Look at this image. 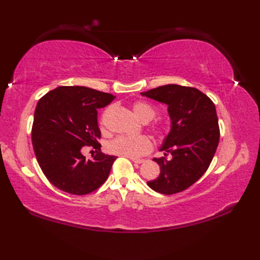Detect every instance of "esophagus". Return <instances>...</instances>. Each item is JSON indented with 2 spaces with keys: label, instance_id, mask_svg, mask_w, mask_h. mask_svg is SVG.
Masks as SVG:
<instances>
[{
  "label": "esophagus",
  "instance_id": "esophagus-1",
  "mask_svg": "<svg viewBox=\"0 0 260 260\" xmlns=\"http://www.w3.org/2000/svg\"><path fill=\"white\" fill-rule=\"evenodd\" d=\"M133 162H137V164H142L144 162V159H140V158H130Z\"/></svg>",
  "mask_w": 260,
  "mask_h": 260
}]
</instances>
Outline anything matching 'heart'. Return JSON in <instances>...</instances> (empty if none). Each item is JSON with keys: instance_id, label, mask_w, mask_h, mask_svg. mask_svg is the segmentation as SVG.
<instances>
[{"instance_id": "heart-1", "label": "heart", "mask_w": 260, "mask_h": 260, "mask_svg": "<svg viewBox=\"0 0 260 260\" xmlns=\"http://www.w3.org/2000/svg\"><path fill=\"white\" fill-rule=\"evenodd\" d=\"M133 111L142 121H152L157 116V109L154 105L145 101H138L133 104ZM153 130L158 137H165L167 135V125L162 122H156L153 125ZM153 149V143L151 139L146 136L127 137L120 136L114 139L108 144V151L112 154L137 158V157L148 154Z\"/></svg>"}]
</instances>
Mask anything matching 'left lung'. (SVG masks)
I'll return each instance as SVG.
<instances>
[{"label":"left lung","mask_w":260,"mask_h":260,"mask_svg":"<svg viewBox=\"0 0 260 260\" xmlns=\"http://www.w3.org/2000/svg\"><path fill=\"white\" fill-rule=\"evenodd\" d=\"M141 94L167 104L171 118V130L160 151L172 158H154L160 175L147 184L165 195L182 192L205 174L214 158L220 138L216 106L191 86L167 84Z\"/></svg>","instance_id":"obj_1"}]
</instances>
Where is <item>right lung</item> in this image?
Wrapping results in <instances>:
<instances>
[{
	"label": "right lung",
	"mask_w": 260,
	"mask_h": 260,
	"mask_svg": "<svg viewBox=\"0 0 260 260\" xmlns=\"http://www.w3.org/2000/svg\"><path fill=\"white\" fill-rule=\"evenodd\" d=\"M115 98L86 86L61 85L39 100L31 140L39 166L54 186L85 195L107 180L117 157L101 152L98 109ZM84 146L97 149L92 160L82 155Z\"/></svg>",
	"instance_id": "obj_1"
}]
</instances>
